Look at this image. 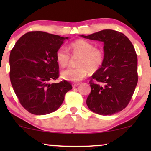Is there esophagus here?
Instances as JSON below:
<instances>
[{
  "mask_svg": "<svg viewBox=\"0 0 151 151\" xmlns=\"http://www.w3.org/2000/svg\"><path fill=\"white\" fill-rule=\"evenodd\" d=\"M80 84V82H75V83H73V87H76V86L79 85Z\"/></svg>",
  "mask_w": 151,
  "mask_h": 151,
  "instance_id": "obj_1",
  "label": "esophagus"
}]
</instances>
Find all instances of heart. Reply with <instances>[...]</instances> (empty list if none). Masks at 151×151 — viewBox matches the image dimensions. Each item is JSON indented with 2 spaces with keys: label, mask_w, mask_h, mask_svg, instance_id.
Returning a JSON list of instances; mask_svg holds the SVG:
<instances>
[{
  "label": "heart",
  "mask_w": 151,
  "mask_h": 151,
  "mask_svg": "<svg viewBox=\"0 0 151 151\" xmlns=\"http://www.w3.org/2000/svg\"><path fill=\"white\" fill-rule=\"evenodd\" d=\"M69 50L75 55H80L76 67H69L61 72V77L67 81H80L91 71H96L104 61V53L102 49L95 48L91 42L84 40H78L69 45ZM56 60L62 67L69 63L70 53L65 47H60L55 54Z\"/></svg>",
  "instance_id": "b5f03b06"
}]
</instances>
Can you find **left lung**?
I'll return each instance as SVG.
<instances>
[{"instance_id":"1","label":"left lung","mask_w":151,"mask_h":151,"mask_svg":"<svg viewBox=\"0 0 151 151\" xmlns=\"http://www.w3.org/2000/svg\"><path fill=\"white\" fill-rule=\"evenodd\" d=\"M80 36L104 44V61L89 82L88 109L103 115L122 111L131 100L138 80L137 57L133 44L122 33L112 29Z\"/></svg>"}]
</instances>
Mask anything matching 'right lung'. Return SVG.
Returning <instances> with one entry per match:
<instances>
[{
	"instance_id": "add662e5",
	"label": "right lung",
	"mask_w": 151,
	"mask_h": 151,
	"mask_svg": "<svg viewBox=\"0 0 151 151\" xmlns=\"http://www.w3.org/2000/svg\"><path fill=\"white\" fill-rule=\"evenodd\" d=\"M44 32H30L20 37L9 55V77L20 104L34 115L54 112L72 89L67 80L51 81L59 77L55 54L65 40Z\"/></svg>"
}]
</instances>
